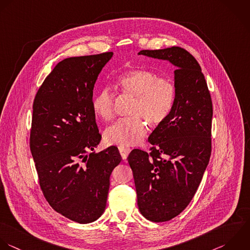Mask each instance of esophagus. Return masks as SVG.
<instances>
[{"label":"esophagus","mask_w":250,"mask_h":250,"mask_svg":"<svg viewBox=\"0 0 250 250\" xmlns=\"http://www.w3.org/2000/svg\"><path fill=\"white\" fill-rule=\"evenodd\" d=\"M119 151L121 153V156L123 158V160H126L128 154L130 153V148L128 147H125V146H119Z\"/></svg>","instance_id":"esophagus-1"}]
</instances>
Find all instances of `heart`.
I'll return each mask as SVG.
<instances>
[{
    "instance_id": "b5f03b06",
    "label": "heart",
    "mask_w": 250,
    "mask_h": 250,
    "mask_svg": "<svg viewBox=\"0 0 250 250\" xmlns=\"http://www.w3.org/2000/svg\"><path fill=\"white\" fill-rule=\"evenodd\" d=\"M119 88L134 97L129 119L121 120L104 132L108 144L134 146L147 134L149 123L153 126L162 125L169 116L175 99L173 83L148 70L131 69L117 81ZM115 97L108 87L101 88L92 99V110L102 120L110 121L115 114Z\"/></svg>"
}]
</instances>
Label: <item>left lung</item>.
<instances>
[{
    "mask_svg": "<svg viewBox=\"0 0 250 250\" xmlns=\"http://www.w3.org/2000/svg\"><path fill=\"white\" fill-rule=\"evenodd\" d=\"M138 55L167 60L176 67L174 104L148 138L152 152L134 149L127 158L139 211L150 221L165 222L187 208L208 166L212 102L201 66L184 48L145 49Z\"/></svg>",
    "mask_w": 250,
    "mask_h": 250,
    "instance_id": "1",
    "label": "left lung"
}]
</instances>
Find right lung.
Wrapping results in <instances>:
<instances>
[{"instance_id":"1","label":"right lung","mask_w":250,"mask_h":250,"mask_svg":"<svg viewBox=\"0 0 250 250\" xmlns=\"http://www.w3.org/2000/svg\"><path fill=\"white\" fill-rule=\"evenodd\" d=\"M113 54L63 59L33 103L30 149L41 189L55 211L80 224L103 214L110 175L122 161L115 146L93 151L101 140L92 110L93 87Z\"/></svg>"}]
</instances>
